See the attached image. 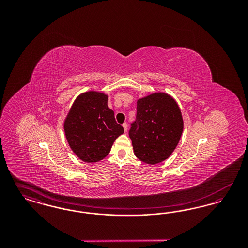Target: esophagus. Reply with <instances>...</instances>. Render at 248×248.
<instances>
[{
	"label": "esophagus",
	"instance_id": "34e87169",
	"mask_svg": "<svg viewBox=\"0 0 248 248\" xmlns=\"http://www.w3.org/2000/svg\"><path fill=\"white\" fill-rule=\"evenodd\" d=\"M123 127H124V132H126V131H127V124H126V123H124V124H123Z\"/></svg>",
	"mask_w": 248,
	"mask_h": 248
}]
</instances>
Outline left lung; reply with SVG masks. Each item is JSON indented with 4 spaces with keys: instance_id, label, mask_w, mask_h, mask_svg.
I'll return each mask as SVG.
<instances>
[{
    "instance_id": "obj_1",
    "label": "left lung",
    "mask_w": 248,
    "mask_h": 248,
    "mask_svg": "<svg viewBox=\"0 0 248 248\" xmlns=\"http://www.w3.org/2000/svg\"><path fill=\"white\" fill-rule=\"evenodd\" d=\"M182 131L181 111L171 95L159 92L138 100L129 137L140 161L156 165L166 160L176 149Z\"/></svg>"
}]
</instances>
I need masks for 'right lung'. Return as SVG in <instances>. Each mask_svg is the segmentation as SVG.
Here are the masks:
<instances>
[{
	"label": "right lung",
	"instance_id": "obj_1",
	"mask_svg": "<svg viewBox=\"0 0 248 248\" xmlns=\"http://www.w3.org/2000/svg\"><path fill=\"white\" fill-rule=\"evenodd\" d=\"M64 131L72 152L79 159L96 163L109 154L124 128L108 107V95L88 91L73 102L64 122Z\"/></svg>",
	"mask_w": 248,
	"mask_h": 248
}]
</instances>
